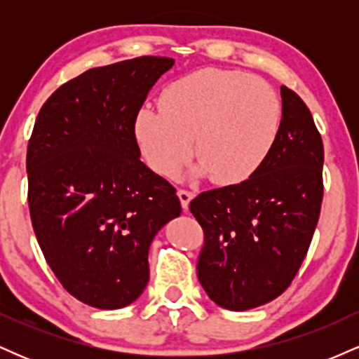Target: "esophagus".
Wrapping results in <instances>:
<instances>
[{"label":"esophagus","instance_id":"esophagus-1","mask_svg":"<svg viewBox=\"0 0 359 359\" xmlns=\"http://www.w3.org/2000/svg\"><path fill=\"white\" fill-rule=\"evenodd\" d=\"M177 196H179L180 205H182L184 211H185V209H189V204H191V201H192V197H194V192L182 191V189H180V191L177 192Z\"/></svg>","mask_w":359,"mask_h":359}]
</instances>
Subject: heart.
<instances>
[{"label":"heart","mask_w":359,"mask_h":359,"mask_svg":"<svg viewBox=\"0 0 359 359\" xmlns=\"http://www.w3.org/2000/svg\"><path fill=\"white\" fill-rule=\"evenodd\" d=\"M162 108L143 106L135 137L147 163L170 175L191 155L189 177L212 175L221 185L240 184L262 167L280 130L282 108L265 81L243 72L199 69L170 82Z\"/></svg>","instance_id":"1"}]
</instances>
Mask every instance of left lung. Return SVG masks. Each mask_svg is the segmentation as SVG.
Instances as JSON below:
<instances>
[{
	"label": "left lung",
	"instance_id": "8db88e82",
	"mask_svg": "<svg viewBox=\"0 0 359 359\" xmlns=\"http://www.w3.org/2000/svg\"><path fill=\"white\" fill-rule=\"evenodd\" d=\"M280 96V130L262 167L245 182L199 194L189 205L205 236L197 278L228 311H250L285 292L319 219L323 140L297 94L282 86Z\"/></svg>",
	"mask_w": 359,
	"mask_h": 359
}]
</instances>
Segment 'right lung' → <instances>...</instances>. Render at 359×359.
<instances>
[{
    "instance_id": "1",
    "label": "right lung",
    "mask_w": 359,
    "mask_h": 359,
    "mask_svg": "<svg viewBox=\"0 0 359 359\" xmlns=\"http://www.w3.org/2000/svg\"><path fill=\"white\" fill-rule=\"evenodd\" d=\"M138 57L90 69L48 97L27 151L28 205L43 257L90 307L135 302L155 234L182 212L175 189L140 160L135 118L174 67Z\"/></svg>"
}]
</instances>
